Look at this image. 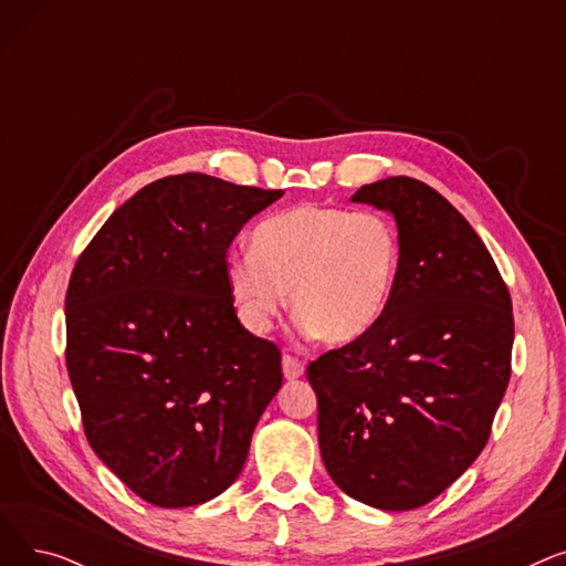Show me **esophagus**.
Listing matches in <instances>:
<instances>
[{
	"label": "esophagus",
	"instance_id": "obj_1",
	"mask_svg": "<svg viewBox=\"0 0 566 566\" xmlns=\"http://www.w3.org/2000/svg\"><path fill=\"white\" fill-rule=\"evenodd\" d=\"M282 371L286 380H295L305 374V365L301 360H295L293 355H282Z\"/></svg>",
	"mask_w": 566,
	"mask_h": 566
}]
</instances>
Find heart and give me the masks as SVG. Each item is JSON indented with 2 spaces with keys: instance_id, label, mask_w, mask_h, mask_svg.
I'll use <instances>...</instances> for the list:
<instances>
[{
  "instance_id": "b5f03b06",
  "label": "heart",
  "mask_w": 566,
  "mask_h": 566,
  "mask_svg": "<svg viewBox=\"0 0 566 566\" xmlns=\"http://www.w3.org/2000/svg\"><path fill=\"white\" fill-rule=\"evenodd\" d=\"M399 268L401 243L388 218L303 203L263 220L252 252L229 254L224 273L252 333L271 331L291 291L301 331L350 344L382 318Z\"/></svg>"
}]
</instances>
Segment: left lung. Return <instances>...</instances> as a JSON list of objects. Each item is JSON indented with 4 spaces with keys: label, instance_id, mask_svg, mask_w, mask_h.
I'll return each instance as SVG.
<instances>
[{
    "label": "left lung",
    "instance_id": "left-lung-1",
    "mask_svg": "<svg viewBox=\"0 0 566 566\" xmlns=\"http://www.w3.org/2000/svg\"><path fill=\"white\" fill-rule=\"evenodd\" d=\"M392 216L401 268L374 328L310 363L333 482L385 512L431 502L480 457L512 374V298L457 208L390 176L350 197Z\"/></svg>",
    "mask_w": 566,
    "mask_h": 566
}]
</instances>
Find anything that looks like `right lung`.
<instances>
[{
	"mask_svg": "<svg viewBox=\"0 0 566 566\" xmlns=\"http://www.w3.org/2000/svg\"><path fill=\"white\" fill-rule=\"evenodd\" d=\"M282 190L178 174L142 188L88 243L66 293V365L84 433L142 500L227 491L282 388V355L238 321L235 233Z\"/></svg>",
	"mask_w": 566,
	"mask_h": 566,
	"instance_id": "right-lung-1",
	"label": "right lung"
}]
</instances>
